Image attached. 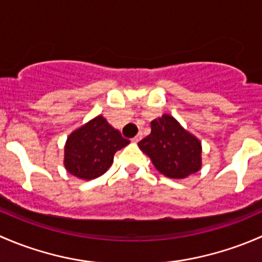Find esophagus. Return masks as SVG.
Segmentation results:
<instances>
[{
	"label": "esophagus",
	"instance_id": "obj_1",
	"mask_svg": "<svg viewBox=\"0 0 262 262\" xmlns=\"http://www.w3.org/2000/svg\"><path fill=\"white\" fill-rule=\"evenodd\" d=\"M141 139H142V133H139V134H137V136L134 137V138L132 139V141H133L134 143H138V142L141 141Z\"/></svg>",
	"mask_w": 262,
	"mask_h": 262
}]
</instances>
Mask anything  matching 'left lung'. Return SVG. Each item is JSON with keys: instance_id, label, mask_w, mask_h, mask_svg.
I'll return each mask as SVG.
<instances>
[{"instance_id": "left-lung-1", "label": "left lung", "mask_w": 262, "mask_h": 262, "mask_svg": "<svg viewBox=\"0 0 262 262\" xmlns=\"http://www.w3.org/2000/svg\"><path fill=\"white\" fill-rule=\"evenodd\" d=\"M149 136L138 143L155 167L171 179H184L202 167V143L171 115L150 123Z\"/></svg>"}]
</instances>
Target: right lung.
I'll use <instances>...</instances> for the list:
<instances>
[{
  "instance_id": "1",
  "label": "right lung",
  "mask_w": 262,
  "mask_h": 262,
  "mask_svg": "<svg viewBox=\"0 0 262 262\" xmlns=\"http://www.w3.org/2000/svg\"><path fill=\"white\" fill-rule=\"evenodd\" d=\"M129 143L128 139L121 137L120 132L99 115L68 137L64 148V166L68 172L77 178L96 179L112 166L116 150Z\"/></svg>"
}]
</instances>
